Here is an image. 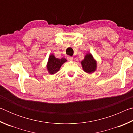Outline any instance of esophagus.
Here are the masks:
<instances>
[{"mask_svg": "<svg viewBox=\"0 0 133 133\" xmlns=\"http://www.w3.org/2000/svg\"><path fill=\"white\" fill-rule=\"evenodd\" d=\"M67 59L69 60V61H72L73 60V57H71V56H67Z\"/></svg>", "mask_w": 133, "mask_h": 133, "instance_id": "1", "label": "esophagus"}]
</instances>
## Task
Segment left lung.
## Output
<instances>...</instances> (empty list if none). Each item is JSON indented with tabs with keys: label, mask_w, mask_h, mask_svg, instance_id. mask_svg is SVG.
Returning a JSON list of instances; mask_svg holds the SVG:
<instances>
[{
	"label": "left lung",
	"mask_w": 133,
	"mask_h": 133,
	"mask_svg": "<svg viewBox=\"0 0 133 133\" xmlns=\"http://www.w3.org/2000/svg\"><path fill=\"white\" fill-rule=\"evenodd\" d=\"M83 70L87 73H91L96 70L97 63L91 54H87L84 60L81 62Z\"/></svg>",
	"instance_id": "obj_1"
}]
</instances>
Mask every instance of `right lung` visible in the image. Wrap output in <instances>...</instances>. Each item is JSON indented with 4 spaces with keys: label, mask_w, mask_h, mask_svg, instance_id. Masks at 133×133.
Masks as SVG:
<instances>
[{
    "label": "right lung",
    "mask_w": 133,
    "mask_h": 133,
    "mask_svg": "<svg viewBox=\"0 0 133 133\" xmlns=\"http://www.w3.org/2000/svg\"><path fill=\"white\" fill-rule=\"evenodd\" d=\"M67 60L64 58H57L54 55H50L49 56L48 65H47L49 73L51 75L55 74L56 72L59 70L62 65Z\"/></svg>",
    "instance_id": "add662e5"
}]
</instances>
